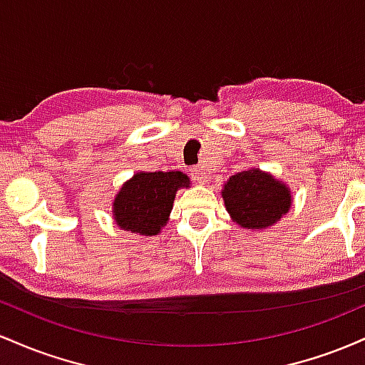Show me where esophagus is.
<instances>
[{
  "label": "esophagus",
  "instance_id": "34e87169",
  "mask_svg": "<svg viewBox=\"0 0 365 365\" xmlns=\"http://www.w3.org/2000/svg\"><path fill=\"white\" fill-rule=\"evenodd\" d=\"M190 175H192V178H194L197 183H207V180H209V175L202 168H199V166L192 168V173Z\"/></svg>",
  "mask_w": 365,
  "mask_h": 365
}]
</instances>
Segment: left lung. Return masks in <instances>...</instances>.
Returning a JSON list of instances; mask_svg holds the SVG:
<instances>
[{
  "label": "left lung",
  "mask_w": 365,
  "mask_h": 365,
  "mask_svg": "<svg viewBox=\"0 0 365 365\" xmlns=\"http://www.w3.org/2000/svg\"><path fill=\"white\" fill-rule=\"evenodd\" d=\"M221 195L232 220L247 230L273 226L292 206L290 188L257 168L233 175Z\"/></svg>",
  "instance_id": "1"
}]
</instances>
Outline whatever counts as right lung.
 Wrapping results in <instances>:
<instances>
[{"mask_svg":"<svg viewBox=\"0 0 365 365\" xmlns=\"http://www.w3.org/2000/svg\"><path fill=\"white\" fill-rule=\"evenodd\" d=\"M183 187H190V180L182 171H139L115 197L113 216L116 225L144 237L158 235L168 223L175 194Z\"/></svg>","mask_w":365,"mask_h":365,"instance_id":"1","label":"right lung"}]
</instances>
